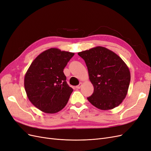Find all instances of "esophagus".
Segmentation results:
<instances>
[{"instance_id":"obj_1","label":"esophagus","mask_w":151,"mask_h":151,"mask_svg":"<svg viewBox=\"0 0 151 151\" xmlns=\"http://www.w3.org/2000/svg\"><path fill=\"white\" fill-rule=\"evenodd\" d=\"M82 85H83V83H80L78 86H76V88H77V89H80L81 88V86H82Z\"/></svg>"}]
</instances>
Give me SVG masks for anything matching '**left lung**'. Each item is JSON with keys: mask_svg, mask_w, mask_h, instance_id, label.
I'll list each match as a JSON object with an SVG mask.
<instances>
[{"mask_svg": "<svg viewBox=\"0 0 151 151\" xmlns=\"http://www.w3.org/2000/svg\"><path fill=\"white\" fill-rule=\"evenodd\" d=\"M78 55L86 62L89 80L94 86L88 101L102 110L120 105L126 97L130 82V72L124 61L103 47H96Z\"/></svg>", "mask_w": 151, "mask_h": 151, "instance_id": "1", "label": "left lung"}]
</instances>
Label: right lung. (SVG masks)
I'll use <instances>...</instances> for the list:
<instances>
[{
	"label": "right lung",
	"mask_w": 151,
	"mask_h": 151,
	"mask_svg": "<svg viewBox=\"0 0 151 151\" xmlns=\"http://www.w3.org/2000/svg\"><path fill=\"white\" fill-rule=\"evenodd\" d=\"M74 53L52 48L41 53L24 76V89L35 107L55 113L65 106L73 89L66 82L63 69Z\"/></svg>",
	"instance_id": "right-lung-1"
}]
</instances>
